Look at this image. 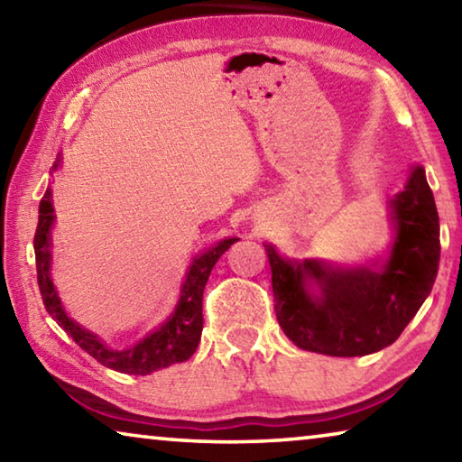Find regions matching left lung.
<instances>
[{
  "label": "left lung",
  "mask_w": 462,
  "mask_h": 462,
  "mask_svg": "<svg viewBox=\"0 0 462 462\" xmlns=\"http://www.w3.org/2000/svg\"><path fill=\"white\" fill-rule=\"evenodd\" d=\"M393 226L387 259L342 267L285 259L264 242L277 322L295 346L328 356H365L393 344L432 291L440 224L421 165L389 199Z\"/></svg>",
  "instance_id": "1"
}]
</instances>
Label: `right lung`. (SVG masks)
<instances>
[{
	"mask_svg": "<svg viewBox=\"0 0 462 462\" xmlns=\"http://www.w3.org/2000/svg\"><path fill=\"white\" fill-rule=\"evenodd\" d=\"M60 167V156L54 161L52 171ZM38 228L34 234V254H36V273H38V287H41L44 308L49 314L57 319V324L65 330L79 346L89 353L97 363L107 369L128 373V374H151L159 369L175 363H183L191 358L201 338L203 330V287L208 283L209 273H212L217 259L228 250L234 242L240 238H224L216 242L212 248L203 250L198 256H193L189 269L185 273L181 291H179V301L171 316L152 332H148L144 338H140L132 346L116 348L112 344L101 340L97 334H93L88 328L77 324L75 319L67 314L62 306L57 287L51 277V248L52 236L51 230L54 226V206H52V189L49 187L41 199V209H38Z\"/></svg>",
	"mask_w": 462,
	"mask_h": 462,
	"instance_id": "add662e5",
	"label": "right lung"
}]
</instances>
